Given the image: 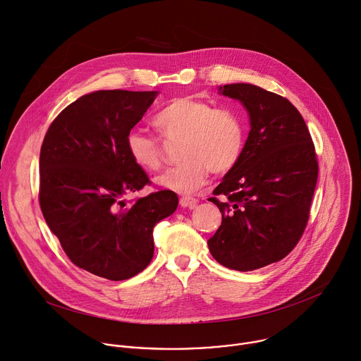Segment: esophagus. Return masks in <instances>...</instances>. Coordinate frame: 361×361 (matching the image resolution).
<instances>
[{
  "label": "esophagus",
  "mask_w": 361,
  "mask_h": 361,
  "mask_svg": "<svg viewBox=\"0 0 361 361\" xmlns=\"http://www.w3.org/2000/svg\"><path fill=\"white\" fill-rule=\"evenodd\" d=\"M198 204V200L197 198H192V197H181L180 198V205L183 209H194L195 205Z\"/></svg>",
  "instance_id": "34e87169"
}]
</instances>
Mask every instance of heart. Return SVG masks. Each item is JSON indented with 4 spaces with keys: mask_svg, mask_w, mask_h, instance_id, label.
I'll return each instance as SVG.
<instances>
[{
    "mask_svg": "<svg viewBox=\"0 0 361 361\" xmlns=\"http://www.w3.org/2000/svg\"><path fill=\"white\" fill-rule=\"evenodd\" d=\"M167 140H183L184 163L156 178L161 188L180 194H192L207 183L210 171L223 176L238 163L245 131L240 117L228 110H216L210 102L190 95L177 97L152 120ZM131 160L145 171H157L163 166L159 142L140 131L126 138Z\"/></svg>",
    "mask_w": 361,
    "mask_h": 361,
    "instance_id": "1",
    "label": "heart"
}]
</instances>
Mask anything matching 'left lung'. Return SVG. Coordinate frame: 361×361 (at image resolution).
<instances>
[{"mask_svg":"<svg viewBox=\"0 0 361 361\" xmlns=\"http://www.w3.org/2000/svg\"><path fill=\"white\" fill-rule=\"evenodd\" d=\"M240 101L250 133L235 167L210 198L221 226L207 241L224 267L252 271L281 259L298 243L310 214L319 164L305 121L287 98L252 84L219 87Z\"/></svg>","mask_w":361,"mask_h":361,"instance_id":"obj_1","label":"left lung"}]
</instances>
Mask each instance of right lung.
<instances>
[{
    "label": "right lung",
    "mask_w": 361,
    "mask_h": 361,
    "mask_svg": "<svg viewBox=\"0 0 361 361\" xmlns=\"http://www.w3.org/2000/svg\"><path fill=\"white\" fill-rule=\"evenodd\" d=\"M159 91L99 90L66 107L39 152V205L47 226L80 269L113 281L131 279L152 260V228L178 197L160 190L127 205L149 183L126 138Z\"/></svg>",
    "instance_id": "right-lung-1"
}]
</instances>
